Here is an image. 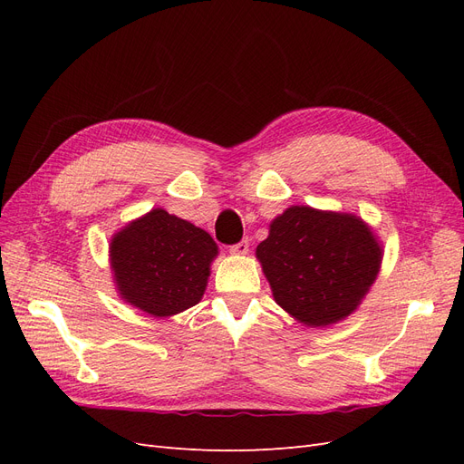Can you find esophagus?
Masks as SVG:
<instances>
[{
    "mask_svg": "<svg viewBox=\"0 0 464 464\" xmlns=\"http://www.w3.org/2000/svg\"><path fill=\"white\" fill-rule=\"evenodd\" d=\"M247 251H249V240H247V237H244V240L230 246V254H234V256H246Z\"/></svg>",
    "mask_w": 464,
    "mask_h": 464,
    "instance_id": "1",
    "label": "esophagus"
}]
</instances>
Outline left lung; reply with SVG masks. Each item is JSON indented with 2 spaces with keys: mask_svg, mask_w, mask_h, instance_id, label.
Segmentation results:
<instances>
[{
  "mask_svg": "<svg viewBox=\"0 0 464 464\" xmlns=\"http://www.w3.org/2000/svg\"><path fill=\"white\" fill-rule=\"evenodd\" d=\"M256 256L275 302L307 327H327L360 305L383 249L356 215L294 205L271 222Z\"/></svg>",
  "mask_w": 464,
  "mask_h": 464,
  "instance_id": "left-lung-1",
  "label": "left lung"
}]
</instances>
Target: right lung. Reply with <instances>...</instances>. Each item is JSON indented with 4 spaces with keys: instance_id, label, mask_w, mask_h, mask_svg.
I'll return each instance as SVG.
<instances>
[{
    "instance_id": "add662e5",
    "label": "right lung",
    "mask_w": 464,
    "mask_h": 464,
    "mask_svg": "<svg viewBox=\"0 0 464 464\" xmlns=\"http://www.w3.org/2000/svg\"><path fill=\"white\" fill-rule=\"evenodd\" d=\"M218 246L195 224L152 208L110 240V266L123 302L170 317L203 298Z\"/></svg>"
}]
</instances>
